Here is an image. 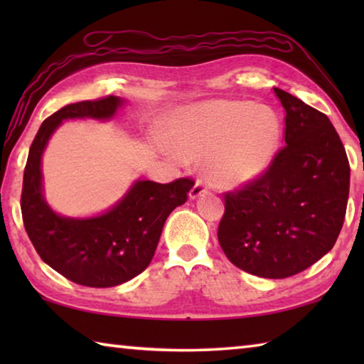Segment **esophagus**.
Segmentation results:
<instances>
[{
    "mask_svg": "<svg viewBox=\"0 0 364 364\" xmlns=\"http://www.w3.org/2000/svg\"><path fill=\"white\" fill-rule=\"evenodd\" d=\"M205 189H207L205 183L202 180H197L194 183V186L191 188V191H189V197H191V199H196V197H199L202 193H205Z\"/></svg>",
    "mask_w": 364,
    "mask_h": 364,
    "instance_id": "obj_1",
    "label": "esophagus"
}]
</instances>
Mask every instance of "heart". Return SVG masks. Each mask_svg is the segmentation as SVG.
<instances>
[{"label": "heart", "instance_id": "obj_1", "mask_svg": "<svg viewBox=\"0 0 364 364\" xmlns=\"http://www.w3.org/2000/svg\"><path fill=\"white\" fill-rule=\"evenodd\" d=\"M279 138L281 125L273 110L242 101L196 104L167 127L176 157L205 156L208 176L221 184L260 175L278 151Z\"/></svg>", "mask_w": 364, "mask_h": 364}]
</instances>
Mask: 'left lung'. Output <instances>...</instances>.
Listing matches in <instances>:
<instances>
[{
  "label": "left lung",
  "instance_id": "8db88e82",
  "mask_svg": "<svg viewBox=\"0 0 364 364\" xmlns=\"http://www.w3.org/2000/svg\"><path fill=\"white\" fill-rule=\"evenodd\" d=\"M286 110V146L263 173L223 193L218 242L237 268L282 279L334 247L347 212L350 164L323 112L274 88Z\"/></svg>",
  "mask_w": 364,
  "mask_h": 364
}]
</instances>
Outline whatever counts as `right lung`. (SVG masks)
<instances>
[{
    "label": "right lung",
    "instance_id": "1",
    "mask_svg": "<svg viewBox=\"0 0 364 364\" xmlns=\"http://www.w3.org/2000/svg\"><path fill=\"white\" fill-rule=\"evenodd\" d=\"M122 106L117 96L69 104L41 123L23 170L21 210L26 231L41 260L72 282L112 287L147 268L156 254L165 220L188 200L194 180L162 184L136 181L123 200L101 217L75 220L54 213L41 194V154L65 119H109Z\"/></svg>",
    "mask_w": 364,
    "mask_h": 364
}]
</instances>
